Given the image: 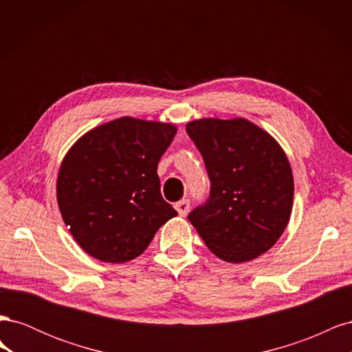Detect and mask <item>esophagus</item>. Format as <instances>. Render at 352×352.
Listing matches in <instances>:
<instances>
[{
	"label": "esophagus",
	"instance_id": "34e87169",
	"mask_svg": "<svg viewBox=\"0 0 352 352\" xmlns=\"http://www.w3.org/2000/svg\"><path fill=\"white\" fill-rule=\"evenodd\" d=\"M189 207H190L189 199H182V201H179V202H176V204H175V208L177 210L179 216H182V217H185L188 214Z\"/></svg>",
	"mask_w": 352,
	"mask_h": 352
}]
</instances>
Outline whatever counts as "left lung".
<instances>
[{
  "label": "left lung",
  "instance_id": "obj_1",
  "mask_svg": "<svg viewBox=\"0 0 352 352\" xmlns=\"http://www.w3.org/2000/svg\"><path fill=\"white\" fill-rule=\"evenodd\" d=\"M186 132L210 179L189 221L219 258L243 263L269 251L289 221L294 179L279 144L245 119H202Z\"/></svg>",
  "mask_w": 352,
  "mask_h": 352
}]
</instances>
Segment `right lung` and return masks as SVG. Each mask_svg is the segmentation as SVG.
Segmentation results:
<instances>
[{
  "label": "right lung",
  "mask_w": 352,
  "mask_h": 352,
  "mask_svg": "<svg viewBox=\"0 0 352 352\" xmlns=\"http://www.w3.org/2000/svg\"><path fill=\"white\" fill-rule=\"evenodd\" d=\"M175 135L173 124L122 117L72 146L58 172L57 201L73 238L91 257L133 260L177 214L157 175Z\"/></svg>",
  "instance_id": "1"
}]
</instances>
